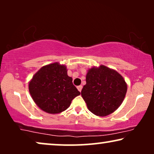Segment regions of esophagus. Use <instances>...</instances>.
I'll use <instances>...</instances> for the list:
<instances>
[{"mask_svg": "<svg viewBox=\"0 0 154 154\" xmlns=\"http://www.w3.org/2000/svg\"><path fill=\"white\" fill-rule=\"evenodd\" d=\"M77 88H78V90H79V92H81L82 88H83V86H82V85H79V86H77Z\"/></svg>", "mask_w": 154, "mask_h": 154, "instance_id": "34e87169", "label": "esophagus"}]
</instances>
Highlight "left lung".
Masks as SVG:
<instances>
[{
    "label": "left lung",
    "instance_id": "obj_1",
    "mask_svg": "<svg viewBox=\"0 0 154 154\" xmlns=\"http://www.w3.org/2000/svg\"><path fill=\"white\" fill-rule=\"evenodd\" d=\"M81 96L94 115L106 116L117 110L125 99L128 85L114 69L104 65L88 70Z\"/></svg>",
    "mask_w": 154,
    "mask_h": 154
}]
</instances>
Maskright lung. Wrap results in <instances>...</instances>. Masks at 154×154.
Listing matches in <instances>:
<instances>
[{
  "instance_id": "right-lung-1",
  "label": "right lung",
  "mask_w": 154,
  "mask_h": 154,
  "mask_svg": "<svg viewBox=\"0 0 154 154\" xmlns=\"http://www.w3.org/2000/svg\"><path fill=\"white\" fill-rule=\"evenodd\" d=\"M67 75L66 65L54 62L41 67L29 82V90L35 104L48 113H62L80 92Z\"/></svg>"
}]
</instances>
